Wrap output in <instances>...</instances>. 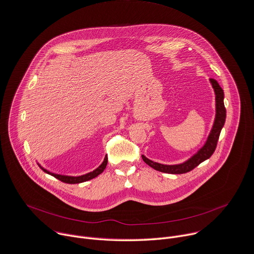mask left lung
<instances>
[{"label": "left lung", "instance_id": "1", "mask_svg": "<svg viewBox=\"0 0 254 254\" xmlns=\"http://www.w3.org/2000/svg\"><path fill=\"white\" fill-rule=\"evenodd\" d=\"M209 81L214 90L215 94V119L212 126V128L208 134V137L203 144L201 148L197 150L196 153H194L190 158L186 160L183 163L179 164H161L158 162H154L147 157H145L143 154H141V157L143 161L149 165L150 167L154 168L155 171L165 173V174H173V175H181L186 174L190 171H192L194 167H196L199 163L209 158L212 153L214 152L217 144V140L219 138L220 131L224 126L225 118H226V110L224 107L223 99H224V93L223 90L220 88L218 82L214 78H209Z\"/></svg>", "mask_w": 254, "mask_h": 254}]
</instances>
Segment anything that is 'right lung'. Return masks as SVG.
<instances>
[{"label":"right lung","mask_w":254,"mask_h":254,"mask_svg":"<svg viewBox=\"0 0 254 254\" xmlns=\"http://www.w3.org/2000/svg\"><path fill=\"white\" fill-rule=\"evenodd\" d=\"M39 166L42 168V170L48 174V175H51L52 177L58 179L59 181L63 182V183H65V184H70V185H74V184H80V183H83V182H88L90 180H93L95 178H97L99 175H101L104 171L105 168L108 164V155L105 156V159L104 161L102 162V164L96 168L95 171L89 173V174H86V175H82V176H79V177H70V176H63V175H58V174H54V173H51L49 171H47L46 168H44L40 163H38Z\"/></svg>","instance_id":"obj_1"}]
</instances>
